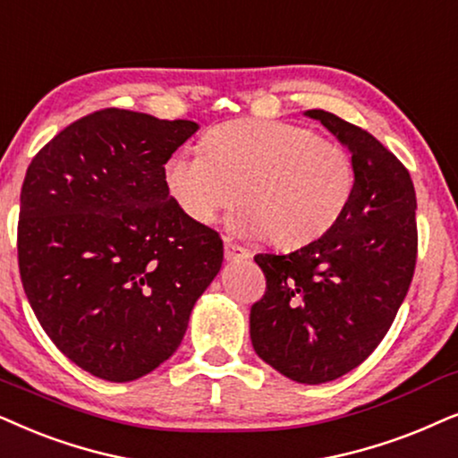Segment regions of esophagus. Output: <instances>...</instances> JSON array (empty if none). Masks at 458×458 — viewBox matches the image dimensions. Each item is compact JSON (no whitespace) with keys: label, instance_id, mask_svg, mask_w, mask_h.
<instances>
[{"label":"esophagus","instance_id":"obj_1","mask_svg":"<svg viewBox=\"0 0 458 458\" xmlns=\"http://www.w3.org/2000/svg\"><path fill=\"white\" fill-rule=\"evenodd\" d=\"M225 259H227V260H243V259H250V252H248L243 246H240V243L231 242L229 237H225Z\"/></svg>","mask_w":458,"mask_h":458}]
</instances>
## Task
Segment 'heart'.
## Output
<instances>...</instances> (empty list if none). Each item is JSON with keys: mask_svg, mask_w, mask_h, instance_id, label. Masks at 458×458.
<instances>
[{"mask_svg": "<svg viewBox=\"0 0 458 458\" xmlns=\"http://www.w3.org/2000/svg\"><path fill=\"white\" fill-rule=\"evenodd\" d=\"M164 185L199 225L242 199L235 225L301 248L335 227L355 191L353 159L311 128L277 120H237L212 128L204 149L178 147L164 162Z\"/></svg>", "mask_w": 458, "mask_h": 458, "instance_id": "obj_1", "label": "heart"}]
</instances>
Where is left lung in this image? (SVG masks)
<instances>
[{"label":"left lung","mask_w":458,"mask_h":458,"mask_svg":"<svg viewBox=\"0 0 458 458\" xmlns=\"http://www.w3.org/2000/svg\"><path fill=\"white\" fill-rule=\"evenodd\" d=\"M352 153L355 191L328 233L290 254H257L267 290L250 309L260 360L296 383L358 368L394 324L417 265V195L406 165L370 132L311 109Z\"/></svg>","instance_id":"obj_1"}]
</instances>
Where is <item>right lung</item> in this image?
<instances>
[{
  "instance_id": "add662e5",
  "label": "right lung",
  "mask_w": 458,
  "mask_h": 458,
  "mask_svg": "<svg viewBox=\"0 0 458 458\" xmlns=\"http://www.w3.org/2000/svg\"><path fill=\"white\" fill-rule=\"evenodd\" d=\"M195 130L111 106L69 123L27 168L22 288L52 343L105 381L168 360L221 271V235L182 215L164 185L165 157Z\"/></svg>"
}]
</instances>
